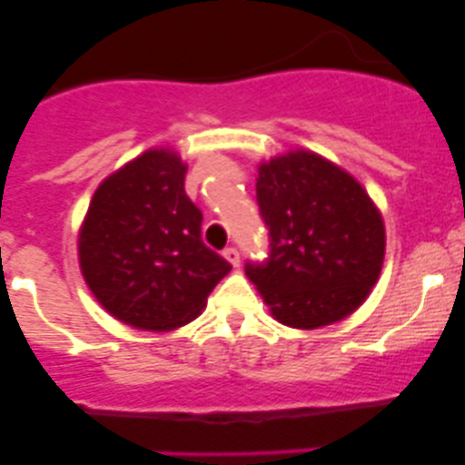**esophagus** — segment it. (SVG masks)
Masks as SVG:
<instances>
[{"mask_svg": "<svg viewBox=\"0 0 465 465\" xmlns=\"http://www.w3.org/2000/svg\"><path fill=\"white\" fill-rule=\"evenodd\" d=\"M223 254H224V259L232 262L233 267H238V262H241V252H238L236 247H227V250H224Z\"/></svg>", "mask_w": 465, "mask_h": 465, "instance_id": "1", "label": "esophagus"}]
</instances>
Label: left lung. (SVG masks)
Returning a JSON list of instances; mask_svg holds the SVG:
<instances>
[{"instance_id":"8db88e82","label":"left lung","mask_w":465,"mask_h":465,"mask_svg":"<svg viewBox=\"0 0 465 465\" xmlns=\"http://www.w3.org/2000/svg\"><path fill=\"white\" fill-rule=\"evenodd\" d=\"M256 203L270 254L245 274L276 322L311 331L362 306L382 270L384 224L355 177L292 150L261 163Z\"/></svg>"}]
</instances>
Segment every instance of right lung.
Masks as SVG:
<instances>
[{"label": "right lung", "mask_w": 465, "mask_h": 465, "mask_svg": "<svg viewBox=\"0 0 465 465\" xmlns=\"http://www.w3.org/2000/svg\"><path fill=\"white\" fill-rule=\"evenodd\" d=\"M186 166L145 150L94 193L78 259L96 302L128 326L171 331L193 322L232 265L203 242V211L184 191Z\"/></svg>", "instance_id": "1"}]
</instances>
